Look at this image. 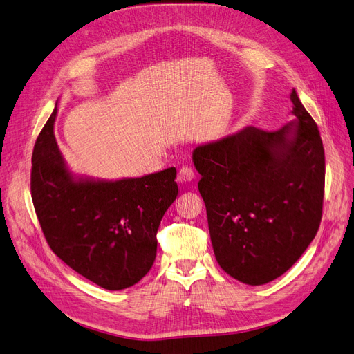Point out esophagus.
Returning <instances> with one entry per match:
<instances>
[{"mask_svg":"<svg viewBox=\"0 0 354 354\" xmlns=\"http://www.w3.org/2000/svg\"><path fill=\"white\" fill-rule=\"evenodd\" d=\"M194 178V171L190 167H183L178 171V181H192Z\"/></svg>","mask_w":354,"mask_h":354,"instance_id":"obj_1","label":"esophagus"}]
</instances>
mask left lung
Masks as SVG:
<instances>
[{"label": "left lung", "mask_w": 354, "mask_h": 354, "mask_svg": "<svg viewBox=\"0 0 354 354\" xmlns=\"http://www.w3.org/2000/svg\"><path fill=\"white\" fill-rule=\"evenodd\" d=\"M295 120L277 131L252 126L198 145L215 259L240 283L262 286L288 271L319 228L325 153L318 126L290 93Z\"/></svg>", "instance_id": "8db88e82"}]
</instances>
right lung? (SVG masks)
Returning a JSON list of instances; mask_svg holds the SVG:
<instances>
[{
    "label": "right lung",
    "mask_w": 354,
    "mask_h": 354,
    "mask_svg": "<svg viewBox=\"0 0 354 354\" xmlns=\"http://www.w3.org/2000/svg\"><path fill=\"white\" fill-rule=\"evenodd\" d=\"M57 104L32 155V201L44 236L71 270L105 290L135 286L156 256V231L178 194L176 168L118 180L71 173L54 136Z\"/></svg>",
    "instance_id": "1"
}]
</instances>
